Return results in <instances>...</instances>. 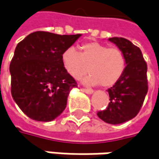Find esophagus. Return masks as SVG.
Segmentation results:
<instances>
[{
	"instance_id": "esophagus-1",
	"label": "esophagus",
	"mask_w": 159,
	"mask_h": 159,
	"mask_svg": "<svg viewBox=\"0 0 159 159\" xmlns=\"http://www.w3.org/2000/svg\"><path fill=\"white\" fill-rule=\"evenodd\" d=\"M81 90L83 92H85L86 94H88V95H90V94H92V93L94 92L92 89H81Z\"/></svg>"
}]
</instances>
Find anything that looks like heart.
Listing matches in <instances>:
<instances>
[{
  "mask_svg": "<svg viewBox=\"0 0 159 159\" xmlns=\"http://www.w3.org/2000/svg\"><path fill=\"white\" fill-rule=\"evenodd\" d=\"M61 63L69 75L80 80L87 72L90 73L83 82L89 86L101 84L112 87L117 83L125 71L127 61L123 52L117 47H108L98 42H89L75 48H66L61 56Z\"/></svg>",
  "mask_w": 159,
  "mask_h": 159,
  "instance_id": "1",
  "label": "heart"
}]
</instances>
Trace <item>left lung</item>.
Wrapping results in <instances>:
<instances>
[{"label":"left lung","mask_w":159,"mask_h":159,"mask_svg":"<svg viewBox=\"0 0 159 159\" xmlns=\"http://www.w3.org/2000/svg\"><path fill=\"white\" fill-rule=\"evenodd\" d=\"M109 41L123 51L127 65L120 80L108 89L110 102L98 116L107 123L120 124L134 118L142 107L148 93V67L140 49L131 41L123 37Z\"/></svg>","instance_id":"8db88e82"}]
</instances>
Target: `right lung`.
I'll list each match as a JSON object with an SVG mask.
<instances>
[{
    "label": "right lung",
    "instance_id": "1",
    "mask_svg": "<svg viewBox=\"0 0 159 159\" xmlns=\"http://www.w3.org/2000/svg\"><path fill=\"white\" fill-rule=\"evenodd\" d=\"M80 36L36 31L18 44L10 64L11 96L29 118L51 122L65 109L77 82L64 70L61 56Z\"/></svg>",
    "mask_w": 159,
    "mask_h": 159
}]
</instances>
